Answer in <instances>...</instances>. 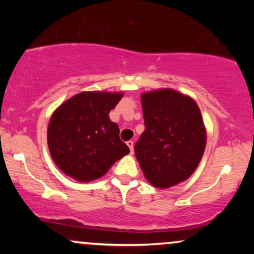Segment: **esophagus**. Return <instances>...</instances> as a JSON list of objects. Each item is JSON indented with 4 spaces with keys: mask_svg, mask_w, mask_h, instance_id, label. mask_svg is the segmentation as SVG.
Returning <instances> with one entry per match:
<instances>
[{
    "mask_svg": "<svg viewBox=\"0 0 254 254\" xmlns=\"http://www.w3.org/2000/svg\"><path fill=\"white\" fill-rule=\"evenodd\" d=\"M127 147L130 148L131 154H132V153H133V141H127Z\"/></svg>",
    "mask_w": 254,
    "mask_h": 254,
    "instance_id": "esophagus-1",
    "label": "esophagus"
}]
</instances>
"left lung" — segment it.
I'll use <instances>...</instances> for the list:
<instances>
[{"mask_svg":"<svg viewBox=\"0 0 254 254\" xmlns=\"http://www.w3.org/2000/svg\"><path fill=\"white\" fill-rule=\"evenodd\" d=\"M145 129L135 144V154L151 185L167 189L196 171L206 143L198 105L173 89L142 95Z\"/></svg>","mask_w":254,"mask_h":254,"instance_id":"1","label":"left lung"}]
</instances>
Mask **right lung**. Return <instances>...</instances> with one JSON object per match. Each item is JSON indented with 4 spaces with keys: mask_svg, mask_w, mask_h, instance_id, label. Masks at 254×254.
Returning a JSON list of instances; mask_svg holds the SVG:
<instances>
[{
    "mask_svg": "<svg viewBox=\"0 0 254 254\" xmlns=\"http://www.w3.org/2000/svg\"><path fill=\"white\" fill-rule=\"evenodd\" d=\"M122 93L82 92L55 111L48 127V144L55 164L77 182H92L130 153L119 138L109 113Z\"/></svg>",
    "mask_w": 254,
    "mask_h": 254,
    "instance_id": "obj_1",
    "label": "right lung"
}]
</instances>
